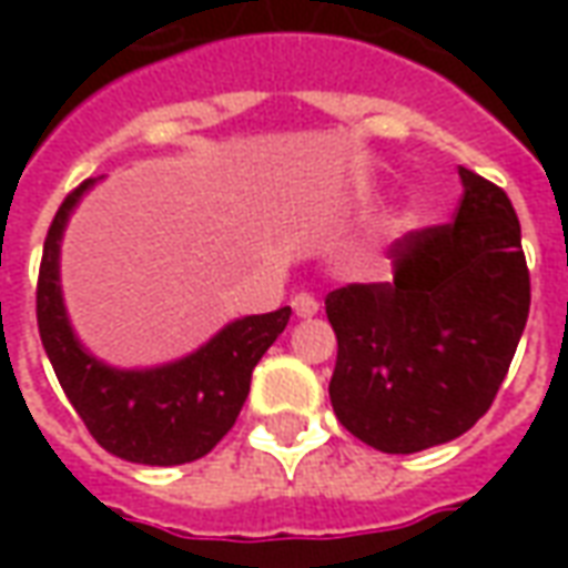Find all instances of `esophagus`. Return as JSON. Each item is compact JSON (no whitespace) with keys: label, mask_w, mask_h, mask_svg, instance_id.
Returning <instances> with one entry per match:
<instances>
[{"label":"esophagus","mask_w":568,"mask_h":568,"mask_svg":"<svg viewBox=\"0 0 568 568\" xmlns=\"http://www.w3.org/2000/svg\"><path fill=\"white\" fill-rule=\"evenodd\" d=\"M292 307H295V313L301 316V320H310V316H316L320 313V301L313 295H307V292H301V295L292 297Z\"/></svg>","instance_id":"1"}]
</instances>
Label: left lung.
<instances>
[{"mask_svg":"<svg viewBox=\"0 0 568 568\" xmlns=\"http://www.w3.org/2000/svg\"><path fill=\"white\" fill-rule=\"evenodd\" d=\"M450 224L389 246L393 283L325 297L337 334L328 395L346 432L383 453L459 438L493 405L529 316V271L508 194L459 166Z\"/></svg>","mask_w":568,"mask_h":568,"instance_id":"8db88e82","label":"left lung"}]
</instances>
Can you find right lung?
Masks as SVG:
<instances>
[{"instance_id": "right-lung-1", "label": "right lung", "mask_w": 568, "mask_h": 568, "mask_svg": "<svg viewBox=\"0 0 568 568\" xmlns=\"http://www.w3.org/2000/svg\"><path fill=\"white\" fill-rule=\"evenodd\" d=\"M93 182L97 179H88L63 200L44 236L36 292L44 353L67 398L103 450L140 465L194 463L231 432L246 402L252 371L285 332L292 307L227 322L194 353L166 365H105L79 341L60 288L63 231Z\"/></svg>"}]
</instances>
